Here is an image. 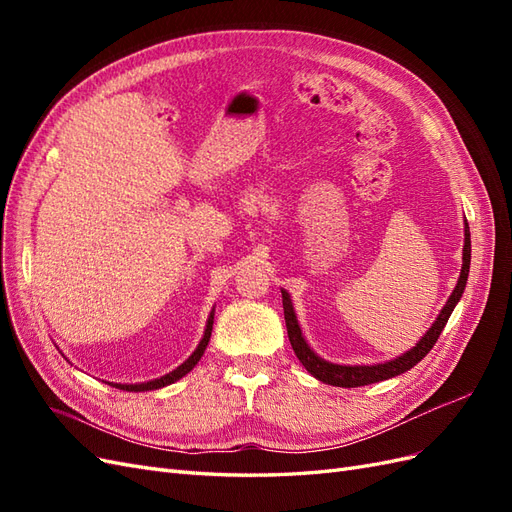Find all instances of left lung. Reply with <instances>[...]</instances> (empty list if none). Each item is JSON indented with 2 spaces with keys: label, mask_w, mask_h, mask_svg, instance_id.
<instances>
[{
  "label": "left lung",
  "mask_w": 512,
  "mask_h": 512,
  "mask_svg": "<svg viewBox=\"0 0 512 512\" xmlns=\"http://www.w3.org/2000/svg\"><path fill=\"white\" fill-rule=\"evenodd\" d=\"M463 235H466V239H463V265H461V273H459L455 290L451 292V297H448L446 305L442 307V312L438 314L436 322H433L431 329L421 339H418L416 346H412L404 354L395 356V359H391V361L374 363V365H339V363L324 361L322 356H318L312 348H309L307 339L303 337V331L299 327L297 314H294V305H292L290 294L282 288V303H284L288 339H290L294 354H297V359L303 363V367L309 371V374L324 384L342 386V389H354V386H365V384H374V382L395 378L399 374H404V371L412 369L416 363H421V359H425V354L433 348V344L438 342L442 329L446 327L448 318H451L453 309L459 303L461 294H463V290H466V284H468L470 258H472L468 222H466V228H463Z\"/></svg>",
  "instance_id": "left-lung-1"
}]
</instances>
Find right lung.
<instances>
[{"instance_id": "obj_1", "label": "right lung", "mask_w": 512, "mask_h": 512, "mask_svg": "<svg viewBox=\"0 0 512 512\" xmlns=\"http://www.w3.org/2000/svg\"><path fill=\"white\" fill-rule=\"evenodd\" d=\"M213 316H215V309H211V314L207 318V327H205V333H203V339H200L196 350L185 359L177 369L168 371L166 376H160L156 380H149V382H138V384H117V382H108L111 386H115V389H121V391H130V393H143V391H156V389H162V386H168L173 384L177 380H181L185 374H190V371L196 367V363L200 361V356L205 354L207 350V344L211 339V331H213Z\"/></svg>"}]
</instances>
